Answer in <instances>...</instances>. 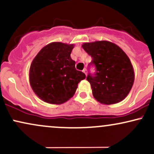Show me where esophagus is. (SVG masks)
Instances as JSON below:
<instances>
[{
  "mask_svg": "<svg viewBox=\"0 0 154 154\" xmlns=\"http://www.w3.org/2000/svg\"><path fill=\"white\" fill-rule=\"evenodd\" d=\"M82 72H84L85 75L86 76H87V69H84L82 70Z\"/></svg>",
  "mask_w": 154,
  "mask_h": 154,
  "instance_id": "34e87169",
  "label": "esophagus"
}]
</instances>
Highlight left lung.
Returning a JSON list of instances; mask_svg holds the SVG:
<instances>
[{"mask_svg": "<svg viewBox=\"0 0 154 154\" xmlns=\"http://www.w3.org/2000/svg\"><path fill=\"white\" fill-rule=\"evenodd\" d=\"M82 48L91 56L96 68L88 75L93 97L102 104L111 105L125 99L135 80L132 63L122 49L106 40L84 43Z\"/></svg>", "mask_w": 154, "mask_h": 154, "instance_id": "8db88e82", "label": "left lung"}]
</instances>
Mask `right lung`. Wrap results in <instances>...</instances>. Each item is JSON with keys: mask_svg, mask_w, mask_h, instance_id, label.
Returning a JSON list of instances; mask_svg holds the SVG:
<instances>
[{"mask_svg": "<svg viewBox=\"0 0 154 154\" xmlns=\"http://www.w3.org/2000/svg\"><path fill=\"white\" fill-rule=\"evenodd\" d=\"M74 44L54 42L41 49L32 61L29 83L32 91L43 101L65 103L75 95L78 83L86 77L75 69L71 54Z\"/></svg>", "mask_w": 154, "mask_h": 154, "instance_id": "obj_1", "label": "right lung"}]
</instances>
